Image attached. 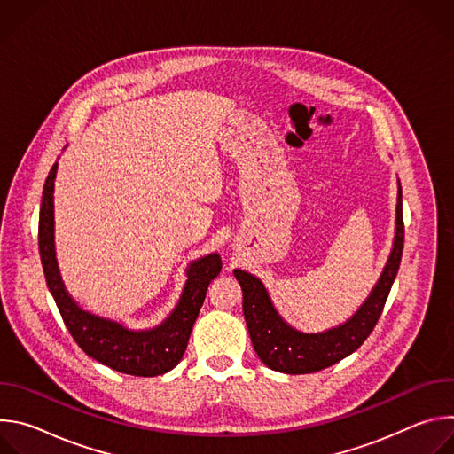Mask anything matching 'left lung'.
Masks as SVG:
<instances>
[{"label":"left lung","instance_id":"obj_1","mask_svg":"<svg viewBox=\"0 0 454 454\" xmlns=\"http://www.w3.org/2000/svg\"><path fill=\"white\" fill-rule=\"evenodd\" d=\"M404 247V219H403V190L397 200V233L394 251L390 254L380 280L370 298L345 325L321 333L303 334L291 329L278 316L262 282L246 271L235 270L233 275L242 287V310L254 352L262 363L277 372L298 375L312 373L336 364L356 352L375 329L384 303L397 277Z\"/></svg>","mask_w":454,"mask_h":454}]
</instances>
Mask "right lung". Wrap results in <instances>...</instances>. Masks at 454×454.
<instances>
[{"label":"right lung","instance_id":"1","mask_svg":"<svg viewBox=\"0 0 454 454\" xmlns=\"http://www.w3.org/2000/svg\"><path fill=\"white\" fill-rule=\"evenodd\" d=\"M57 163L48 172L39 212V254L48 289L57 303L64 325L75 343L95 361L137 377H154L172 370L183 357L193 323L198 319L210 282L221 273L217 253L200 258L188 270L183 296L170 317L153 331H127L109 319L79 309L64 291L53 253V179Z\"/></svg>","mask_w":454,"mask_h":454}]
</instances>
